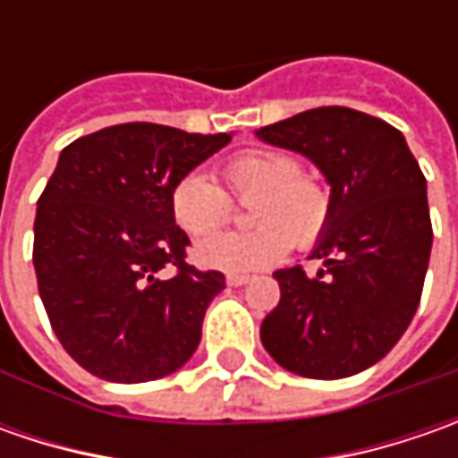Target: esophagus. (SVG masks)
<instances>
[{"instance_id": "1", "label": "esophagus", "mask_w": 458, "mask_h": 458, "mask_svg": "<svg viewBox=\"0 0 458 458\" xmlns=\"http://www.w3.org/2000/svg\"><path fill=\"white\" fill-rule=\"evenodd\" d=\"M252 277L250 275H226V285H232V288H239V285H247Z\"/></svg>"}]
</instances>
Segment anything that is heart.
<instances>
[{"label":"heart","instance_id":"heart-1","mask_svg":"<svg viewBox=\"0 0 458 458\" xmlns=\"http://www.w3.org/2000/svg\"><path fill=\"white\" fill-rule=\"evenodd\" d=\"M221 178L233 198L253 199L248 220L256 226L199 242L196 259L203 267L232 275L267 270L288 255L291 244L310 250L328 232L334 219L331 188L301 170L288 152H239L221 165ZM231 199L206 173L191 170L170 188V214L188 237H205L231 218Z\"/></svg>","mask_w":458,"mask_h":458}]
</instances>
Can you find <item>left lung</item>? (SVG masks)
<instances>
[{
    "label": "left lung",
    "mask_w": 458,
    "mask_h": 458,
    "mask_svg": "<svg viewBox=\"0 0 458 458\" xmlns=\"http://www.w3.org/2000/svg\"><path fill=\"white\" fill-rule=\"evenodd\" d=\"M259 140L321 167L334 219L313 250L324 270H277L280 303L259 326L288 372L342 379L379 361L413 321L431 259L426 178L393 124L349 106H318L267 124Z\"/></svg>",
    "instance_id": "obj_1"
}]
</instances>
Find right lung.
Returning a JSON list of instances; mask_svg holds the SVG:
<instances>
[{
  "label": "right lung",
  "instance_id": "add662e5",
  "mask_svg": "<svg viewBox=\"0 0 458 458\" xmlns=\"http://www.w3.org/2000/svg\"><path fill=\"white\" fill-rule=\"evenodd\" d=\"M229 140L130 122L61 152L38 199L32 262L50 326L86 372L148 382L196 352L224 275L185 262L170 188Z\"/></svg>",
  "mask_w": 458,
  "mask_h": 458
}]
</instances>
